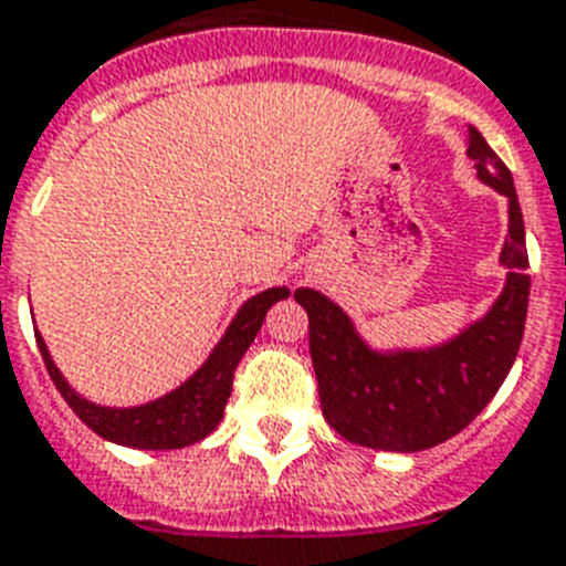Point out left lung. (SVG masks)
<instances>
[{
	"label": "left lung",
	"instance_id": "8db88e82",
	"mask_svg": "<svg viewBox=\"0 0 566 566\" xmlns=\"http://www.w3.org/2000/svg\"><path fill=\"white\" fill-rule=\"evenodd\" d=\"M478 180L506 198V270L497 298L481 319L429 348H374L334 298L298 287L311 322V359L325 420L348 443L379 452H422L463 431L510 374L524 339L530 259L515 180L492 146L469 126Z\"/></svg>",
	"mask_w": 566,
	"mask_h": 566
}]
</instances>
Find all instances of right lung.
<instances>
[{
	"label": "right lung",
	"mask_w": 566,
	"mask_h": 566,
	"mask_svg": "<svg viewBox=\"0 0 566 566\" xmlns=\"http://www.w3.org/2000/svg\"><path fill=\"white\" fill-rule=\"evenodd\" d=\"M287 287H268V291L255 293L239 307L232 316L216 348L203 359L192 374H189L180 386L172 391L160 394L149 402H137V406H99L71 386L63 371L56 368L54 356L49 345L36 331V345L45 359L51 379H54L56 391L63 394L71 411L80 420L99 434L108 443L129 446V449H151V452H164V449H184L218 429V422L224 417L227 400L232 391V374L239 368L241 356L253 345L255 334L261 331V322L268 316L270 307L279 298H287Z\"/></svg>",
	"instance_id": "obj_1"
}]
</instances>
